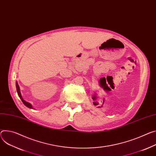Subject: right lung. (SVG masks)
<instances>
[{
  "label": "right lung",
  "mask_w": 156,
  "mask_h": 156,
  "mask_svg": "<svg viewBox=\"0 0 156 156\" xmlns=\"http://www.w3.org/2000/svg\"><path fill=\"white\" fill-rule=\"evenodd\" d=\"M16 88H17V91L18 95H19V96L20 97V100H22V101L23 102V103L27 107L33 109L34 108L32 107V106L31 105V104H30L29 103H28V102L25 101V100H23V99L22 98V95H21V93H20V88H19V84H18V83H17V82H16Z\"/></svg>",
  "instance_id": "add662e5"
}]
</instances>
